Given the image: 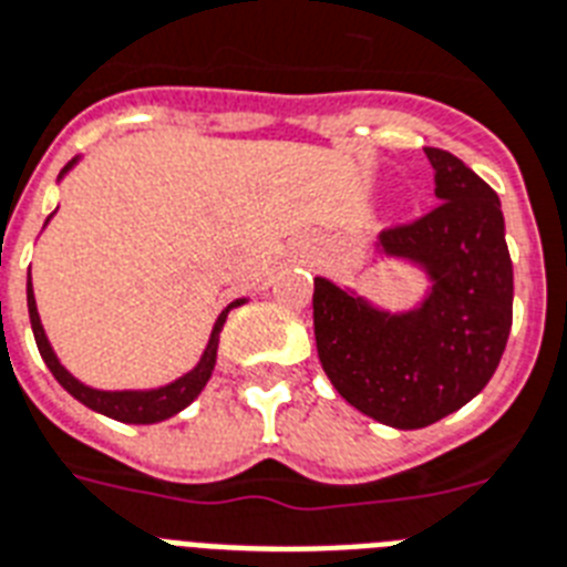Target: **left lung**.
<instances>
[{"label": "left lung", "mask_w": 567, "mask_h": 567, "mask_svg": "<svg viewBox=\"0 0 567 567\" xmlns=\"http://www.w3.org/2000/svg\"><path fill=\"white\" fill-rule=\"evenodd\" d=\"M440 204L413 224L384 229L375 252L427 276L413 308L388 311L315 279V338L343 399L399 431L434 425L472 402L498 370L513 326V261L504 212L463 159L425 148Z\"/></svg>", "instance_id": "obj_1"}]
</instances>
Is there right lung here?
<instances>
[{
    "label": "right lung",
    "mask_w": 567,
    "mask_h": 567,
    "mask_svg": "<svg viewBox=\"0 0 567 567\" xmlns=\"http://www.w3.org/2000/svg\"><path fill=\"white\" fill-rule=\"evenodd\" d=\"M81 156H75L72 163H66V168L60 172L58 179L66 177L75 163ZM54 215V212H52ZM52 215L45 218V224L52 220ZM29 317H31V331H34V340H37V349H40V355H43L45 367L52 370V375L58 379V384L66 390L69 395H75L78 402L86 404L90 411L95 413H104V416L116 419V422H127V425H154V422H163V419H172L177 416L179 411H186L188 404L195 402L197 395L204 393L206 381L212 379V370H215V358H218V340H220V329L227 323V315L233 308L244 306L247 297L236 299V302H229L224 311L218 315L215 326H212V334H209V343H206L204 355L200 361L192 367L188 372H183L179 379L168 381L163 388H151V390H99V388H90L84 381H78L72 372L60 363V358L54 355L52 343L45 338V329L40 323V311H37V299H34V285H31V270H29Z\"/></svg>",
    "instance_id": "right-lung-1"
}]
</instances>
